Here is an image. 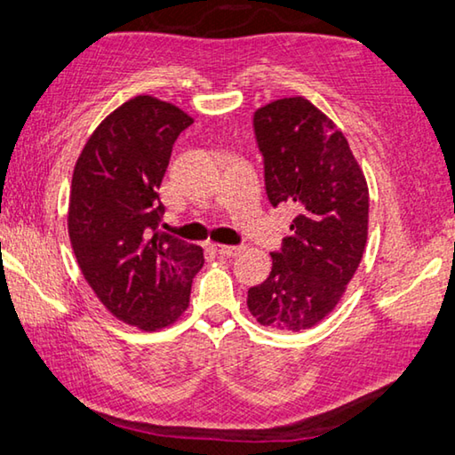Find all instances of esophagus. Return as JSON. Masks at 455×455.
Here are the masks:
<instances>
[{"label":"esophagus","mask_w":455,"mask_h":455,"mask_svg":"<svg viewBox=\"0 0 455 455\" xmlns=\"http://www.w3.org/2000/svg\"><path fill=\"white\" fill-rule=\"evenodd\" d=\"M213 250L218 251V254H221V256H229V258H234V256H240V254H242V248H240V245L215 243V245H213Z\"/></svg>","instance_id":"1"}]
</instances>
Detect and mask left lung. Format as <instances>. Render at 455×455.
I'll use <instances>...</instances> for the list:
<instances>
[{"label": "left lung", "mask_w": 455, "mask_h": 455, "mask_svg": "<svg viewBox=\"0 0 455 455\" xmlns=\"http://www.w3.org/2000/svg\"><path fill=\"white\" fill-rule=\"evenodd\" d=\"M272 207L296 218L272 272L248 290V308L274 331H302L337 307L361 264L369 226V189L345 135L302 96L254 113Z\"/></svg>", "instance_id": "left-lung-1"}]
</instances>
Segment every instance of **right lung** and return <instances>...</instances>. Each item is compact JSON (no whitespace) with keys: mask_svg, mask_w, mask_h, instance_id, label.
I'll return each mask as SVG.
<instances>
[{"mask_svg":"<svg viewBox=\"0 0 455 455\" xmlns=\"http://www.w3.org/2000/svg\"><path fill=\"white\" fill-rule=\"evenodd\" d=\"M193 123L173 104L135 96L99 124L72 175L68 234L91 288L116 318L157 331L189 307L204 250L161 232L157 189L177 137Z\"/></svg>","mask_w":455,"mask_h":455,"instance_id":"add662e5","label":"right lung"}]
</instances>
